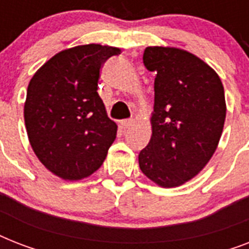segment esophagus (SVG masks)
Instances as JSON below:
<instances>
[{
    "label": "esophagus",
    "instance_id": "1",
    "mask_svg": "<svg viewBox=\"0 0 249 249\" xmlns=\"http://www.w3.org/2000/svg\"><path fill=\"white\" fill-rule=\"evenodd\" d=\"M133 125V120H123L121 121V126L124 129H129Z\"/></svg>",
    "mask_w": 249,
    "mask_h": 249
}]
</instances>
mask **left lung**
<instances>
[{
    "instance_id": "1",
    "label": "left lung",
    "mask_w": 249,
    "mask_h": 249,
    "mask_svg": "<svg viewBox=\"0 0 249 249\" xmlns=\"http://www.w3.org/2000/svg\"><path fill=\"white\" fill-rule=\"evenodd\" d=\"M143 64L156 75L155 103L140 168L161 187L181 186L218 146L226 117L224 85L213 68L182 49L148 46Z\"/></svg>"
}]
</instances>
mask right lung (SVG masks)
Wrapping results in <instances>:
<instances>
[{"label":"right lung","mask_w":249,"mask_h":249,"mask_svg":"<svg viewBox=\"0 0 249 249\" xmlns=\"http://www.w3.org/2000/svg\"><path fill=\"white\" fill-rule=\"evenodd\" d=\"M120 49L81 45L58 53L33 75L24 121L41 163L58 177L77 181L103 164L116 138L98 94L102 64Z\"/></svg>","instance_id":"right-lung-1"}]
</instances>
